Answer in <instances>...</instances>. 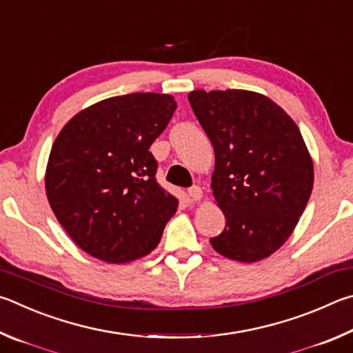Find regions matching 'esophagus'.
Here are the masks:
<instances>
[{
  "label": "esophagus",
  "mask_w": 353,
  "mask_h": 353,
  "mask_svg": "<svg viewBox=\"0 0 353 353\" xmlns=\"http://www.w3.org/2000/svg\"><path fill=\"white\" fill-rule=\"evenodd\" d=\"M188 194H189V196H190V199H192L194 201H201V199H203V190H201L200 186L190 188V189L188 190Z\"/></svg>",
  "instance_id": "obj_1"
}]
</instances>
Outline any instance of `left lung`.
<instances>
[{"label": "left lung", "mask_w": 353, "mask_h": 353, "mask_svg": "<svg viewBox=\"0 0 353 353\" xmlns=\"http://www.w3.org/2000/svg\"><path fill=\"white\" fill-rule=\"evenodd\" d=\"M188 97L214 145L211 189L226 219L212 248L231 261H263L292 236L312 195L313 159L304 138L261 92L195 90Z\"/></svg>", "instance_id": "left-lung-1"}]
</instances>
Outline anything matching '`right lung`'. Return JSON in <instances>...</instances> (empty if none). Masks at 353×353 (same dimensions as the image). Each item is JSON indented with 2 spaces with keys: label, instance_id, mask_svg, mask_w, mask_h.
I'll return each mask as SVG.
<instances>
[{
  "label": "right lung",
  "instance_id": "add662e5",
  "mask_svg": "<svg viewBox=\"0 0 353 353\" xmlns=\"http://www.w3.org/2000/svg\"><path fill=\"white\" fill-rule=\"evenodd\" d=\"M176 102L132 92L80 110L49 153L45 189L55 219L86 254L128 263L157 248L178 200L154 180L148 152Z\"/></svg>",
  "mask_w": 353,
  "mask_h": 353
}]
</instances>
